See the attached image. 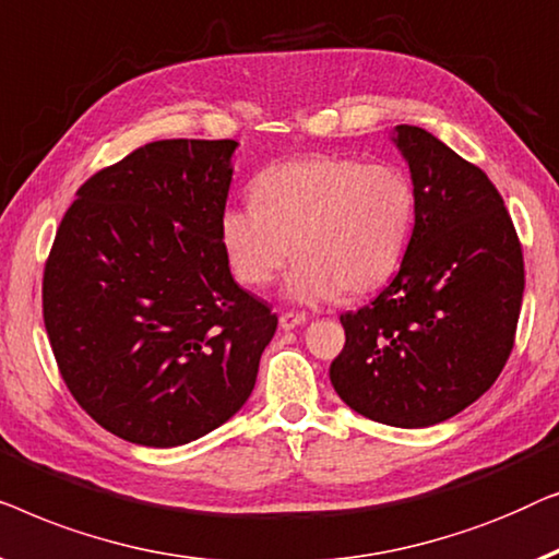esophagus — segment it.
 <instances>
[{
	"label": "esophagus",
	"mask_w": 559,
	"mask_h": 559,
	"mask_svg": "<svg viewBox=\"0 0 559 559\" xmlns=\"http://www.w3.org/2000/svg\"><path fill=\"white\" fill-rule=\"evenodd\" d=\"M278 324L283 332H288V329H296L306 324V313H298V311H283L278 317Z\"/></svg>",
	"instance_id": "obj_1"
}]
</instances>
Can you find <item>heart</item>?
<instances>
[{
	"mask_svg": "<svg viewBox=\"0 0 559 559\" xmlns=\"http://www.w3.org/2000/svg\"><path fill=\"white\" fill-rule=\"evenodd\" d=\"M253 202L219 215L233 276L265 286L290 258L286 296L298 304L382 286L403 261L415 223L411 177L395 164L304 156L271 164L250 185Z\"/></svg>",
	"mask_w": 559,
	"mask_h": 559,
	"instance_id": "obj_1",
	"label": "heart"
}]
</instances>
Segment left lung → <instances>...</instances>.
I'll return each mask as SVG.
<instances>
[{
  "mask_svg": "<svg viewBox=\"0 0 559 559\" xmlns=\"http://www.w3.org/2000/svg\"><path fill=\"white\" fill-rule=\"evenodd\" d=\"M392 141L411 167L415 225L397 276L342 313L329 377L344 403L392 428H428L497 382L514 347L524 261L491 179L418 126Z\"/></svg>",
  "mask_w": 559,
  "mask_h": 559,
  "instance_id": "obj_1",
  "label": "left lung"
}]
</instances>
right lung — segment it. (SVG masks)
<instances>
[{
  "label": "right lung",
  "instance_id": "obj_1",
  "mask_svg": "<svg viewBox=\"0 0 559 559\" xmlns=\"http://www.w3.org/2000/svg\"><path fill=\"white\" fill-rule=\"evenodd\" d=\"M235 148L152 141L93 175L55 235L43 278L55 361L78 405L129 443L185 445L230 420L276 334L219 246Z\"/></svg>",
  "mask_w": 559,
  "mask_h": 559
}]
</instances>
